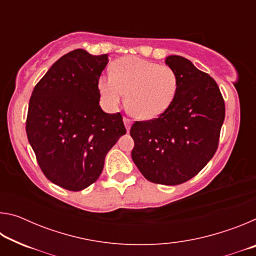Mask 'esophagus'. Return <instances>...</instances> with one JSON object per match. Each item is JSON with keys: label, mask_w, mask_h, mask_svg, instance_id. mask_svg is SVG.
<instances>
[{"label": "esophagus", "mask_w": 256, "mask_h": 256, "mask_svg": "<svg viewBox=\"0 0 256 256\" xmlns=\"http://www.w3.org/2000/svg\"><path fill=\"white\" fill-rule=\"evenodd\" d=\"M123 122H124L125 128H126V131L128 132V131H130V128H131V125H132V120L126 118H123Z\"/></svg>", "instance_id": "obj_1"}]
</instances>
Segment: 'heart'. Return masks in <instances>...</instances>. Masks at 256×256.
Returning <instances> with one entry per match:
<instances>
[{
  "instance_id": "1",
  "label": "heart",
  "mask_w": 256,
  "mask_h": 256,
  "mask_svg": "<svg viewBox=\"0 0 256 256\" xmlns=\"http://www.w3.org/2000/svg\"><path fill=\"white\" fill-rule=\"evenodd\" d=\"M178 80L175 71L136 56L116 60L112 76H100L98 90L102 105L115 110L125 98L136 118L148 120L158 118L175 98Z\"/></svg>"
}]
</instances>
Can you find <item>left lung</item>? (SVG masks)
<instances>
[{"mask_svg": "<svg viewBox=\"0 0 256 256\" xmlns=\"http://www.w3.org/2000/svg\"><path fill=\"white\" fill-rule=\"evenodd\" d=\"M164 63L178 80L175 98L158 118L136 122L134 164L146 180L178 185L196 176L214 157L224 120V102L212 78L178 55Z\"/></svg>", "mask_w": 256, "mask_h": 256, "instance_id": "1", "label": "left lung"}]
</instances>
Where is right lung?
Here are the masks:
<instances>
[{
  "label": "right lung",
  "instance_id": "obj_1",
  "mask_svg": "<svg viewBox=\"0 0 256 256\" xmlns=\"http://www.w3.org/2000/svg\"><path fill=\"white\" fill-rule=\"evenodd\" d=\"M108 55L74 50L50 66L29 100L28 141L52 183L81 190L100 176L105 157L126 133L122 115L99 106L98 80Z\"/></svg>",
  "mask_w": 256,
  "mask_h": 256
}]
</instances>
